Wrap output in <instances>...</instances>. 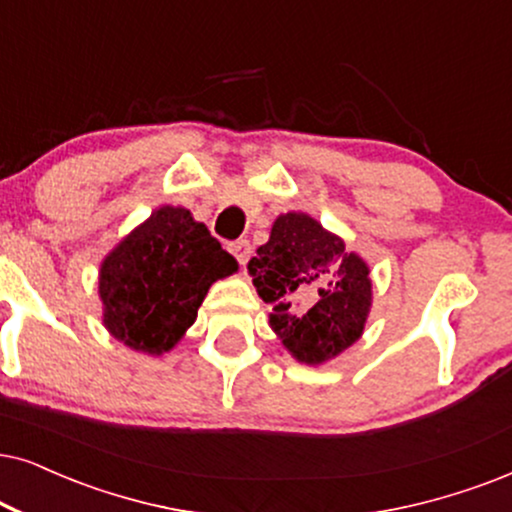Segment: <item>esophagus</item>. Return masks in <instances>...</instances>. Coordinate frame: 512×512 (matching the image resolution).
<instances>
[{
    "label": "esophagus",
    "instance_id": "esophagus-1",
    "mask_svg": "<svg viewBox=\"0 0 512 512\" xmlns=\"http://www.w3.org/2000/svg\"><path fill=\"white\" fill-rule=\"evenodd\" d=\"M229 250L234 252V257L238 262L243 264H248V260H250V255H252V248H250V241H234L229 245Z\"/></svg>",
    "mask_w": 512,
    "mask_h": 512
}]
</instances>
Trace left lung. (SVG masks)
<instances>
[{
  "instance_id": "left-lung-1",
  "label": "left lung",
  "mask_w": 512,
  "mask_h": 512,
  "mask_svg": "<svg viewBox=\"0 0 512 512\" xmlns=\"http://www.w3.org/2000/svg\"><path fill=\"white\" fill-rule=\"evenodd\" d=\"M248 274L271 304V331L300 364H326L364 335L373 307L371 267L307 212L274 219Z\"/></svg>"
}]
</instances>
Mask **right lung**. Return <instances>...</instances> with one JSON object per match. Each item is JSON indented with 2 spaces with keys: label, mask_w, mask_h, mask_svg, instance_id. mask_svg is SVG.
Instances as JSON below:
<instances>
[{
  "label": "right lung",
  "mask_w": 512,
  "mask_h": 512,
  "mask_svg": "<svg viewBox=\"0 0 512 512\" xmlns=\"http://www.w3.org/2000/svg\"><path fill=\"white\" fill-rule=\"evenodd\" d=\"M238 271L191 210L160 205L103 257V326L134 352L160 357L184 338L210 286Z\"/></svg>",
  "instance_id": "1"
}]
</instances>
